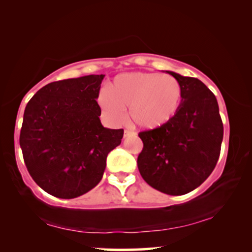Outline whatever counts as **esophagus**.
<instances>
[{
  "label": "esophagus",
  "instance_id": "obj_1",
  "mask_svg": "<svg viewBox=\"0 0 252 252\" xmlns=\"http://www.w3.org/2000/svg\"><path fill=\"white\" fill-rule=\"evenodd\" d=\"M135 133L134 132H132V131H130V130H125V133H123V137L125 138H126V137H129V135H134Z\"/></svg>",
  "mask_w": 252,
  "mask_h": 252
}]
</instances>
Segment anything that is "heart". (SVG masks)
Masks as SVG:
<instances>
[{
    "mask_svg": "<svg viewBox=\"0 0 252 252\" xmlns=\"http://www.w3.org/2000/svg\"><path fill=\"white\" fill-rule=\"evenodd\" d=\"M181 83L169 75L131 71L115 76L109 91L99 92L98 105L114 125L125 119V109L139 127L159 129L175 118L181 107Z\"/></svg>",
    "mask_w": 252,
    "mask_h": 252,
    "instance_id": "heart-1",
    "label": "heart"
}]
</instances>
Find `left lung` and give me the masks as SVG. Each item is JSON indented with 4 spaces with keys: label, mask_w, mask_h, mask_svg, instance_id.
<instances>
[{
    "label": "left lung",
    "mask_w": 252,
    "mask_h": 252,
    "mask_svg": "<svg viewBox=\"0 0 252 252\" xmlns=\"http://www.w3.org/2000/svg\"><path fill=\"white\" fill-rule=\"evenodd\" d=\"M181 83L182 104L169 123L143 131L138 168L151 187L168 195L194 190L212 173L223 140L215 95L204 83L166 70Z\"/></svg>",
    "instance_id": "obj_1"
}]
</instances>
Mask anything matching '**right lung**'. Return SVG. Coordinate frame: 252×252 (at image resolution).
<instances>
[{
  "instance_id": "right-lung-1",
  "label": "right lung",
  "mask_w": 252,
  "mask_h": 252,
  "mask_svg": "<svg viewBox=\"0 0 252 252\" xmlns=\"http://www.w3.org/2000/svg\"><path fill=\"white\" fill-rule=\"evenodd\" d=\"M104 75L47 84L28 102L20 132L28 171L48 194L75 198L101 182L123 129L102 126L96 99Z\"/></svg>"
}]
</instances>
